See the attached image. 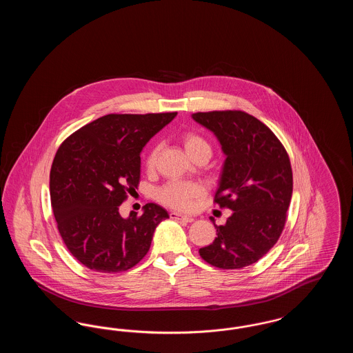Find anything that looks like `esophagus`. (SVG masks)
Here are the masks:
<instances>
[{"label":"esophagus","mask_w":353,"mask_h":353,"mask_svg":"<svg viewBox=\"0 0 353 353\" xmlns=\"http://www.w3.org/2000/svg\"><path fill=\"white\" fill-rule=\"evenodd\" d=\"M170 219H180V221H185V222H193V221H194L193 217L185 216V214H181V213H179V212H170Z\"/></svg>","instance_id":"34e87169"}]
</instances>
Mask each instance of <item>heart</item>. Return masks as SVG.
I'll use <instances>...</instances> for the list:
<instances>
[{
  "label": "heart",
  "mask_w": 353,
  "mask_h": 353,
  "mask_svg": "<svg viewBox=\"0 0 353 353\" xmlns=\"http://www.w3.org/2000/svg\"><path fill=\"white\" fill-rule=\"evenodd\" d=\"M183 145H184L185 152L189 154L190 159H193L196 154L201 152H209L210 153V145L209 143L202 139L200 134L194 132H186L183 136ZM157 157V148H153L148 157H147V167L152 168L156 163ZM202 194V186L196 183H181V181H174L163 186L157 192V197L161 202L165 205L181 209V210H189L193 205V201L200 197Z\"/></svg>",
  "instance_id": "1"
}]
</instances>
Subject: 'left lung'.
Here are the masks:
<instances>
[{
  "mask_svg": "<svg viewBox=\"0 0 353 353\" xmlns=\"http://www.w3.org/2000/svg\"><path fill=\"white\" fill-rule=\"evenodd\" d=\"M192 118L219 140L226 159L214 201L233 212L225 225L214 223L217 236L200 255L219 269L250 266L285 228L292 196L288 154L269 127L246 112H197Z\"/></svg>",
  "mask_w": 353,
  "mask_h": 353,
  "instance_id": "1",
  "label": "left lung"
}]
</instances>
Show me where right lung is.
Segmentation results:
<instances>
[{
    "label": "right lung",
    "instance_id": "add662e5",
    "mask_svg": "<svg viewBox=\"0 0 353 353\" xmlns=\"http://www.w3.org/2000/svg\"><path fill=\"white\" fill-rule=\"evenodd\" d=\"M177 112L105 115L68 137L54 157L50 197L58 230L70 252L85 268L121 272L150 250L156 226L169 219L157 203L143 214L119 213L125 193L140 181V153Z\"/></svg>",
    "mask_w": 353,
    "mask_h": 353
}]
</instances>
